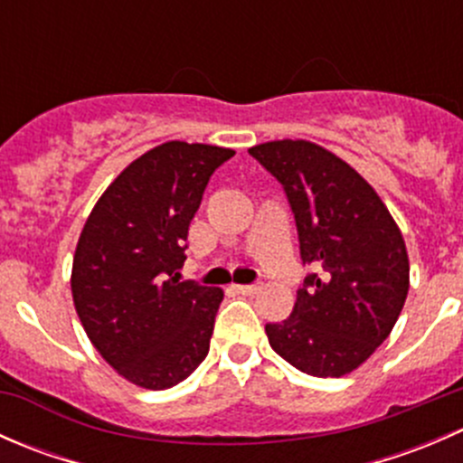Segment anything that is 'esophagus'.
<instances>
[{
  "mask_svg": "<svg viewBox=\"0 0 463 463\" xmlns=\"http://www.w3.org/2000/svg\"><path fill=\"white\" fill-rule=\"evenodd\" d=\"M237 291L244 293V296H255L261 291V284H237Z\"/></svg>",
  "mask_w": 463,
  "mask_h": 463,
  "instance_id": "1",
  "label": "esophagus"
}]
</instances>
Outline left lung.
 Here are the masks:
<instances>
[{
    "instance_id": "1",
    "label": "left lung",
    "mask_w": 463,
    "mask_h": 463,
    "mask_svg": "<svg viewBox=\"0 0 463 463\" xmlns=\"http://www.w3.org/2000/svg\"><path fill=\"white\" fill-rule=\"evenodd\" d=\"M249 154L284 185L302 261L314 266L291 316L266 325L270 347L309 376L349 374L383 345L405 305L403 235L376 190L329 149L284 138Z\"/></svg>"
}]
</instances>
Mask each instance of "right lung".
<instances>
[{
  "instance_id": "right-lung-1",
  "label": "right lung",
  "mask_w": 463,
  "mask_h": 463,
  "mask_svg": "<svg viewBox=\"0 0 463 463\" xmlns=\"http://www.w3.org/2000/svg\"><path fill=\"white\" fill-rule=\"evenodd\" d=\"M232 154L203 143L156 145L111 181L78 240V318L98 354L145 390L185 381L208 356L223 291L179 282L176 270L210 175Z\"/></svg>"
}]
</instances>
